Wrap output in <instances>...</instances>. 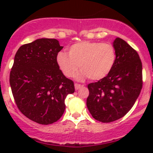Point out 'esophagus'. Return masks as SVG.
<instances>
[{
	"label": "esophagus",
	"instance_id": "1",
	"mask_svg": "<svg viewBox=\"0 0 153 153\" xmlns=\"http://www.w3.org/2000/svg\"><path fill=\"white\" fill-rule=\"evenodd\" d=\"M83 86V85H81V84H75V88L76 90H78V89H79L80 88H81Z\"/></svg>",
	"mask_w": 153,
	"mask_h": 153
}]
</instances>
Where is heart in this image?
<instances>
[{"label":"heart","instance_id":"obj_1","mask_svg":"<svg viewBox=\"0 0 153 153\" xmlns=\"http://www.w3.org/2000/svg\"><path fill=\"white\" fill-rule=\"evenodd\" d=\"M117 59L115 48L109 43L83 41L71 46L69 55L59 52L57 56L58 67L63 73L72 78L81 72V78L98 81L107 76L113 69Z\"/></svg>","mask_w":153,"mask_h":153}]
</instances>
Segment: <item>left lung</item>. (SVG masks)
Masks as SVG:
<instances>
[{"instance_id":"left-lung-1","label":"left lung","mask_w":153,"mask_h":153,"mask_svg":"<svg viewBox=\"0 0 153 153\" xmlns=\"http://www.w3.org/2000/svg\"><path fill=\"white\" fill-rule=\"evenodd\" d=\"M113 46L117 59L112 70L87 86L88 109L95 120L103 123L124 117L133 106L143 85L142 63L136 50L119 38Z\"/></svg>"}]
</instances>
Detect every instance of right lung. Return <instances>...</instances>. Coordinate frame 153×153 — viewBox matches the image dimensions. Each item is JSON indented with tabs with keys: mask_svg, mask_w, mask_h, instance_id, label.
<instances>
[{
	"mask_svg": "<svg viewBox=\"0 0 153 153\" xmlns=\"http://www.w3.org/2000/svg\"><path fill=\"white\" fill-rule=\"evenodd\" d=\"M63 47L54 38H41L21 46L15 54L10 83L18 109L40 124H50L61 118L65 98L75 92L57 62Z\"/></svg>",
	"mask_w": 153,
	"mask_h": 153,
	"instance_id": "right-lung-1",
	"label": "right lung"
}]
</instances>
